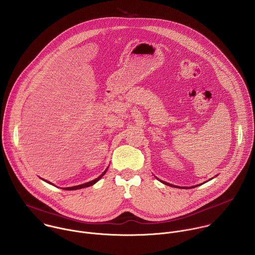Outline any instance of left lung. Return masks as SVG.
<instances>
[{"mask_svg":"<svg viewBox=\"0 0 255 255\" xmlns=\"http://www.w3.org/2000/svg\"><path fill=\"white\" fill-rule=\"evenodd\" d=\"M158 180H159V179H158ZM159 181H160V182H162V183H163V184H165V185H168V186H171V187H176V186H174V185H172V184H169V183H167V182H164V181H161V180H159ZM196 186L198 187L199 185H196ZM196 186H192L191 188H195Z\"/></svg>","mask_w":255,"mask_h":255,"instance_id":"8db88e82","label":"left lung"}]
</instances>
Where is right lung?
<instances>
[{
  "label": "right lung",
  "instance_id": "add662e5",
  "mask_svg": "<svg viewBox=\"0 0 255 255\" xmlns=\"http://www.w3.org/2000/svg\"><path fill=\"white\" fill-rule=\"evenodd\" d=\"M108 169V168H107ZM107 169L105 170L103 173H102V175H100L98 178H96L95 180H92V181H90V182H87L85 184H82V185H78V186H74V187H68V188H64L65 190H78V189H82V188H86V187H89V186H92V185H94L96 182H98L104 175H105V173L107 172ZM49 183V182H48ZM51 184V183H50Z\"/></svg>",
  "mask_w": 255,
  "mask_h": 255
}]
</instances>
